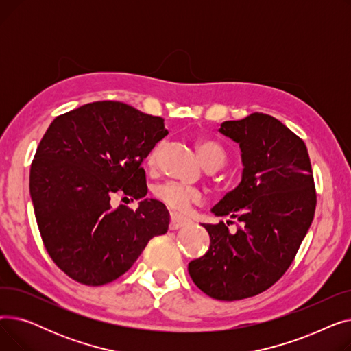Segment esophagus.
I'll return each instance as SVG.
<instances>
[{"label":"esophagus","mask_w":351,"mask_h":351,"mask_svg":"<svg viewBox=\"0 0 351 351\" xmlns=\"http://www.w3.org/2000/svg\"><path fill=\"white\" fill-rule=\"evenodd\" d=\"M189 223H191V220L188 217L179 216L178 213H171V223H169L171 230H178V229L186 226Z\"/></svg>","instance_id":"1"}]
</instances>
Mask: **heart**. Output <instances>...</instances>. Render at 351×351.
I'll use <instances>...</instances> for the list:
<instances>
[{"instance_id": "heart-1", "label": "heart", "mask_w": 351, "mask_h": 351, "mask_svg": "<svg viewBox=\"0 0 351 351\" xmlns=\"http://www.w3.org/2000/svg\"><path fill=\"white\" fill-rule=\"evenodd\" d=\"M197 151L202 162L205 163L208 169L215 171V169L222 168V166L226 163V159H228L226 151L213 141H200L197 143ZM159 152H160V146H156L151 152L149 159H147V163H149V166H152V168L158 163ZM155 195L162 204H165L169 209L180 213L186 212L193 204H199V202H202V199H204L200 191L189 186H183L180 183H175V182H168L158 186L155 191Z\"/></svg>"}]
</instances>
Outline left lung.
<instances>
[{
  "label": "left lung",
  "instance_id": "8db88e82",
  "mask_svg": "<svg viewBox=\"0 0 351 351\" xmlns=\"http://www.w3.org/2000/svg\"><path fill=\"white\" fill-rule=\"evenodd\" d=\"M219 132L239 143L243 172L212 213L239 225L230 233L223 222L202 223L210 246L188 270L208 296L233 302L267 290L289 269L315 217L316 189L304 142L279 119L254 112Z\"/></svg>",
  "mask_w": 351,
  "mask_h": 351
}]
</instances>
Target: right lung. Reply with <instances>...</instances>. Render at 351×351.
Masks as SVG:
<instances>
[{
    "instance_id": "add662e5",
    "label": "right lung",
    "mask_w": 351,
    "mask_h": 351,
    "mask_svg": "<svg viewBox=\"0 0 351 351\" xmlns=\"http://www.w3.org/2000/svg\"><path fill=\"white\" fill-rule=\"evenodd\" d=\"M168 135L160 117L102 101L52 121L31 165L29 193L47 252L71 279L102 286L131 269L154 236L168 232L169 212L147 193L143 159ZM123 193L132 211L110 206Z\"/></svg>"
}]
</instances>
